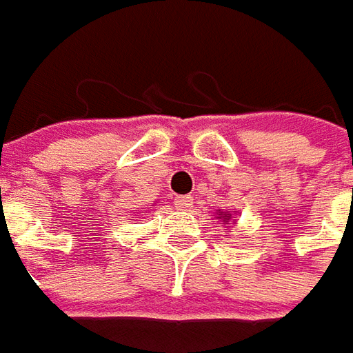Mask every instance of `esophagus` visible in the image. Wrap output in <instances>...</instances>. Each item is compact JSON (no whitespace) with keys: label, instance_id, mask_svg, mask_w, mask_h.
Segmentation results:
<instances>
[{"label":"esophagus","instance_id":"1","mask_svg":"<svg viewBox=\"0 0 353 353\" xmlns=\"http://www.w3.org/2000/svg\"><path fill=\"white\" fill-rule=\"evenodd\" d=\"M174 203L179 205L181 209H188V207H192V203H194V199H192V196H179Z\"/></svg>","mask_w":353,"mask_h":353}]
</instances>
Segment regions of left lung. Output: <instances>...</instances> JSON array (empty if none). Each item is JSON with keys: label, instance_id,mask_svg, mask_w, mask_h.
I'll return each mask as SVG.
<instances>
[{"label": "left lung", "instance_id": "left-lung-1", "mask_svg": "<svg viewBox=\"0 0 353 353\" xmlns=\"http://www.w3.org/2000/svg\"><path fill=\"white\" fill-rule=\"evenodd\" d=\"M234 212L236 211H230V209L224 211V209H219V211H216V219L222 222H226V224H230V222H232V224H236V216H234Z\"/></svg>", "mask_w": 353, "mask_h": 353}]
</instances>
